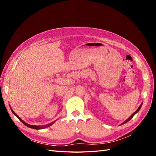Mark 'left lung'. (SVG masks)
Returning a JSON list of instances; mask_svg holds the SVG:
<instances>
[{
	"label": "left lung",
	"mask_w": 156,
	"mask_h": 156,
	"mask_svg": "<svg viewBox=\"0 0 156 156\" xmlns=\"http://www.w3.org/2000/svg\"><path fill=\"white\" fill-rule=\"evenodd\" d=\"M142 105H143V103H141V105H140L139 106V108H137V110H136V111H135V112L133 113V115H131V116H130V117L129 118V119H127V120L126 121H125V122H124V123H123V124H125V123H126V122H128L129 120H131V119H132V118H133V116H134V115H135L136 114V112H138V111H139L140 110V108L141 106H142Z\"/></svg>",
	"instance_id": "1"
}]
</instances>
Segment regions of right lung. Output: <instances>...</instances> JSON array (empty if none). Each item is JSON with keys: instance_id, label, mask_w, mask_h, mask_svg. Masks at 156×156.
I'll list each match as a JSON object with an SVG mask.
<instances>
[{"instance_id": "1", "label": "right lung", "mask_w": 156, "mask_h": 156, "mask_svg": "<svg viewBox=\"0 0 156 156\" xmlns=\"http://www.w3.org/2000/svg\"><path fill=\"white\" fill-rule=\"evenodd\" d=\"M12 112L13 113L14 115H15L19 119H20V120L22 122L23 124H24L25 126H27V127H30V128H32V129H41V128H44V127H48V126H50L51 125H52V124L53 123H51V124H48L47 126H45V127H43V126H32V125H29V124H27L26 122H25L24 121H23V120H21L20 117H19L15 112H14V111L12 109Z\"/></svg>"}]
</instances>
